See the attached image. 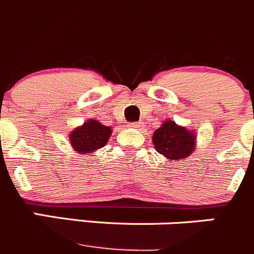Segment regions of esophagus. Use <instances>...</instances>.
Instances as JSON below:
<instances>
[{
	"instance_id": "1",
	"label": "esophagus",
	"mask_w": 254,
	"mask_h": 254,
	"mask_svg": "<svg viewBox=\"0 0 254 254\" xmlns=\"http://www.w3.org/2000/svg\"><path fill=\"white\" fill-rule=\"evenodd\" d=\"M129 127H135V129H137V127H141L142 124H141V123H130Z\"/></svg>"
}]
</instances>
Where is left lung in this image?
Instances as JSON below:
<instances>
[{
  "mask_svg": "<svg viewBox=\"0 0 254 254\" xmlns=\"http://www.w3.org/2000/svg\"><path fill=\"white\" fill-rule=\"evenodd\" d=\"M152 144L159 154L170 161L185 160L192 154L197 144L196 130H190L174 120H165L152 134Z\"/></svg>",
  "mask_w": 254,
  "mask_h": 254,
  "instance_id": "1",
  "label": "left lung"
}]
</instances>
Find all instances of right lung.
Listing matches in <instances>:
<instances>
[{
	"instance_id": "right-lung-1",
	"label": "right lung",
	"mask_w": 254,
	"mask_h": 254,
	"mask_svg": "<svg viewBox=\"0 0 254 254\" xmlns=\"http://www.w3.org/2000/svg\"><path fill=\"white\" fill-rule=\"evenodd\" d=\"M113 129L105 127L99 120L88 119L69 134V144L79 155H89L107 145Z\"/></svg>"
}]
</instances>
